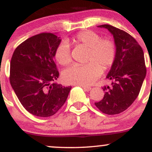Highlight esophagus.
<instances>
[{"label":"esophagus","mask_w":152,"mask_h":152,"mask_svg":"<svg viewBox=\"0 0 152 152\" xmlns=\"http://www.w3.org/2000/svg\"><path fill=\"white\" fill-rule=\"evenodd\" d=\"M81 87L83 88V90H84L85 91H89L91 89V87L84 86H81Z\"/></svg>","instance_id":"1"}]
</instances>
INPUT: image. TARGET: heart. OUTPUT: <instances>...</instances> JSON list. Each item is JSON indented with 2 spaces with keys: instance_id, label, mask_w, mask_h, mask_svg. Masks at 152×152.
Returning a JSON list of instances; mask_svg holds the SVG:
<instances>
[{
  "instance_id": "heart-1",
  "label": "heart",
  "mask_w": 152,
  "mask_h": 152,
  "mask_svg": "<svg viewBox=\"0 0 152 152\" xmlns=\"http://www.w3.org/2000/svg\"><path fill=\"white\" fill-rule=\"evenodd\" d=\"M76 45L88 47L86 65H74L65 69L62 74L64 81L68 84L88 86L98 78L102 69L106 70L114 64L116 56V43L111 38H102L100 35L92 31L78 33L72 38ZM55 58L61 65L66 66L71 61L69 44L64 41L55 50Z\"/></svg>"
}]
</instances>
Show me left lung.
Returning a JSON list of instances; mask_svg holds the SVG:
<instances>
[{"label": "left lung", "instance_id": "obj_1", "mask_svg": "<svg viewBox=\"0 0 152 152\" xmlns=\"http://www.w3.org/2000/svg\"><path fill=\"white\" fill-rule=\"evenodd\" d=\"M112 34L116 46V56L106 78L111 86H104V96L95 105L109 115L126 110L137 98L145 78L146 69L144 52L134 38L125 31L111 25H101Z\"/></svg>", "mask_w": 152, "mask_h": 152}]
</instances>
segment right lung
Masks as SVG:
<instances>
[{"instance_id":"obj_1","label":"right lung","mask_w":152,"mask_h":152,"mask_svg":"<svg viewBox=\"0 0 152 152\" xmlns=\"http://www.w3.org/2000/svg\"><path fill=\"white\" fill-rule=\"evenodd\" d=\"M61 41L56 34L36 35L20 43L12 56L10 85L23 106L34 116H53L71 89L54 82L59 76L55 50Z\"/></svg>"}]
</instances>
